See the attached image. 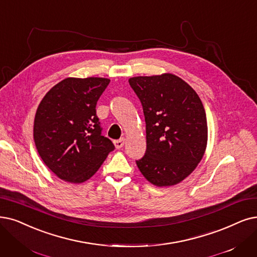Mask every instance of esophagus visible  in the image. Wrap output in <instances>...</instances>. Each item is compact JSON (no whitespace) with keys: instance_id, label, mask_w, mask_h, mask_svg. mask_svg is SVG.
I'll list each match as a JSON object with an SVG mask.
<instances>
[{"instance_id":"34e87169","label":"esophagus","mask_w":257,"mask_h":257,"mask_svg":"<svg viewBox=\"0 0 257 257\" xmlns=\"http://www.w3.org/2000/svg\"><path fill=\"white\" fill-rule=\"evenodd\" d=\"M124 143H125V139L124 138H121L119 140L114 141V145H115L116 149H121L123 146H124Z\"/></svg>"}]
</instances>
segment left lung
Masks as SVG:
<instances>
[{
	"mask_svg": "<svg viewBox=\"0 0 257 257\" xmlns=\"http://www.w3.org/2000/svg\"><path fill=\"white\" fill-rule=\"evenodd\" d=\"M146 118L147 151L137 160L145 178L156 187L181 182L196 169L208 143L202 102L186 81L173 74L130 78Z\"/></svg>",
	"mask_w": 257,
	"mask_h": 257,
	"instance_id": "left-lung-1",
	"label": "left lung"
}]
</instances>
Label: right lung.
I'll return each mask as SVG.
<instances>
[{"mask_svg":"<svg viewBox=\"0 0 257 257\" xmlns=\"http://www.w3.org/2000/svg\"><path fill=\"white\" fill-rule=\"evenodd\" d=\"M109 81L98 77L66 78L40 102L34 140L41 159L60 179L86 181L115 149L101 135L96 115L97 101Z\"/></svg>","mask_w":257,"mask_h":257,"instance_id":"obj_1","label":"right lung"}]
</instances>
